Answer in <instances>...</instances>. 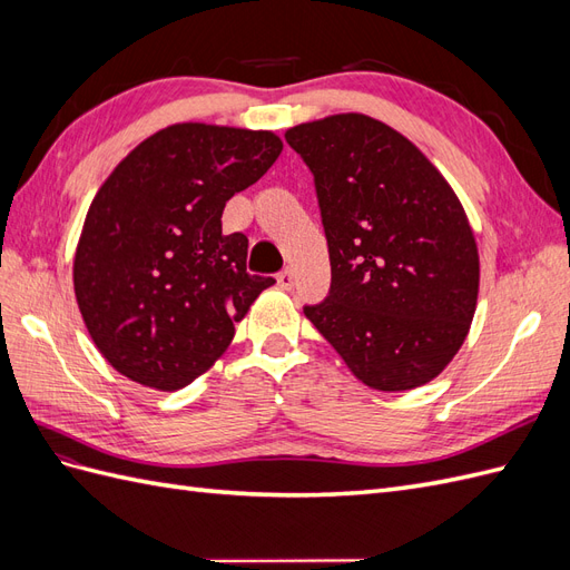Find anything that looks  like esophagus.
<instances>
[{
    "label": "esophagus",
    "instance_id": "esophagus-1",
    "mask_svg": "<svg viewBox=\"0 0 570 570\" xmlns=\"http://www.w3.org/2000/svg\"><path fill=\"white\" fill-rule=\"evenodd\" d=\"M278 285H281L283 289H292V287H295V275H292L289 268H285L283 273H278Z\"/></svg>",
    "mask_w": 570,
    "mask_h": 570
}]
</instances>
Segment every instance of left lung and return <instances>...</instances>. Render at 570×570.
<instances>
[{
  "label": "left lung",
  "mask_w": 570,
  "mask_h": 570,
  "mask_svg": "<svg viewBox=\"0 0 570 570\" xmlns=\"http://www.w3.org/2000/svg\"><path fill=\"white\" fill-rule=\"evenodd\" d=\"M314 174L331 292L304 306L361 383L402 392L450 364L475 314L480 262L454 189L402 132L337 114L285 132Z\"/></svg>",
  "instance_id": "obj_1"
}]
</instances>
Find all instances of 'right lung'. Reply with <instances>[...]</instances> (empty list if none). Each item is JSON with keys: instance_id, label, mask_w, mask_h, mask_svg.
Segmentation results:
<instances>
[{"instance_id": "obj_1", "label": "right lung", "mask_w": 570, "mask_h": 570, "mask_svg": "<svg viewBox=\"0 0 570 570\" xmlns=\"http://www.w3.org/2000/svg\"><path fill=\"white\" fill-rule=\"evenodd\" d=\"M281 151L271 130L176 124L137 145L99 187L73 287L118 373L174 392L228 350L235 323L275 281L247 273V235H223L220 216Z\"/></svg>"}]
</instances>
